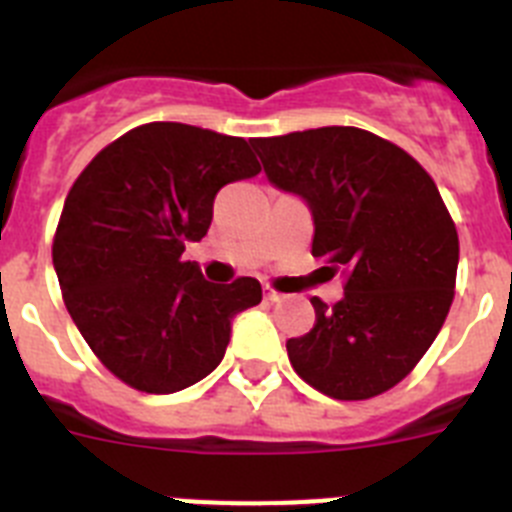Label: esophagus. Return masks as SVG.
Segmentation results:
<instances>
[{
  "instance_id": "obj_1",
  "label": "esophagus",
  "mask_w": 512,
  "mask_h": 512,
  "mask_svg": "<svg viewBox=\"0 0 512 512\" xmlns=\"http://www.w3.org/2000/svg\"><path fill=\"white\" fill-rule=\"evenodd\" d=\"M264 300L279 302V300H282V292H277V289L269 287V284H266V287H264Z\"/></svg>"
}]
</instances>
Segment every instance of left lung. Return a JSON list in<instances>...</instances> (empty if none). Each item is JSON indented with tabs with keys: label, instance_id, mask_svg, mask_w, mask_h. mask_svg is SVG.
Wrapping results in <instances>:
<instances>
[{
	"label": "left lung",
	"instance_id": "8db88e82",
	"mask_svg": "<svg viewBox=\"0 0 512 512\" xmlns=\"http://www.w3.org/2000/svg\"><path fill=\"white\" fill-rule=\"evenodd\" d=\"M274 187L307 202L312 256L346 277L343 300L312 297L315 325L289 338L295 372L333 400H369L408 377L454 300L459 235L410 153L359 128L253 138Z\"/></svg>",
	"mask_w": 512,
	"mask_h": 512
}]
</instances>
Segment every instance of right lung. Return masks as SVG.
Returning <instances> with one entry per match:
<instances>
[{"label":"right lung","mask_w":512,"mask_h":512,"mask_svg":"<svg viewBox=\"0 0 512 512\" xmlns=\"http://www.w3.org/2000/svg\"><path fill=\"white\" fill-rule=\"evenodd\" d=\"M259 171L243 138L148 122L102 148L71 187L53 238L63 302L133 390L171 395L205 379L235 315L261 302L256 279L212 284L182 259L207 235L215 194Z\"/></svg>","instance_id":"right-lung-1"}]
</instances>
